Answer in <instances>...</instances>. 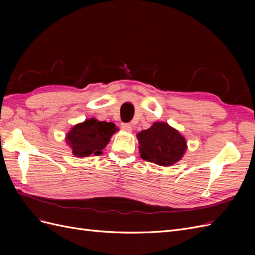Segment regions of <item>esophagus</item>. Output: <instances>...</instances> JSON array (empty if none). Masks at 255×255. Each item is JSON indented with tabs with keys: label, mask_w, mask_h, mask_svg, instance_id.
I'll use <instances>...</instances> for the list:
<instances>
[{
	"label": "esophagus",
	"mask_w": 255,
	"mask_h": 255,
	"mask_svg": "<svg viewBox=\"0 0 255 255\" xmlns=\"http://www.w3.org/2000/svg\"><path fill=\"white\" fill-rule=\"evenodd\" d=\"M121 128L123 130H127V132H130L132 130V126L129 123H121Z\"/></svg>",
	"instance_id": "34e87169"
}]
</instances>
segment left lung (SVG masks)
I'll use <instances>...</instances> for the list:
<instances>
[{
	"label": "left lung",
	"instance_id": "obj_1",
	"mask_svg": "<svg viewBox=\"0 0 255 255\" xmlns=\"http://www.w3.org/2000/svg\"><path fill=\"white\" fill-rule=\"evenodd\" d=\"M142 159L159 166L179 161L187 149V142L179 130L166 122H154L148 129L137 134Z\"/></svg>",
	"mask_w": 255,
	"mask_h": 255
}]
</instances>
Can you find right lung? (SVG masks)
I'll return each mask as SVG.
<instances>
[{"instance_id": "right-lung-1", "label": "right lung", "mask_w": 255, "mask_h": 255, "mask_svg": "<svg viewBox=\"0 0 255 255\" xmlns=\"http://www.w3.org/2000/svg\"><path fill=\"white\" fill-rule=\"evenodd\" d=\"M118 130L115 123L95 118L75 125L66 136V141L76 157L101 155L113 134Z\"/></svg>"}]
</instances>
